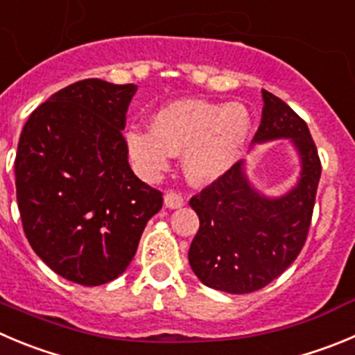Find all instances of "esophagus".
Instances as JSON below:
<instances>
[{
	"label": "esophagus",
	"mask_w": 355,
	"mask_h": 355,
	"mask_svg": "<svg viewBox=\"0 0 355 355\" xmlns=\"http://www.w3.org/2000/svg\"><path fill=\"white\" fill-rule=\"evenodd\" d=\"M164 205H166V208L175 210V208L184 207L185 198L182 196L180 193H177V191H168V193L164 194Z\"/></svg>",
	"instance_id": "esophagus-1"
}]
</instances>
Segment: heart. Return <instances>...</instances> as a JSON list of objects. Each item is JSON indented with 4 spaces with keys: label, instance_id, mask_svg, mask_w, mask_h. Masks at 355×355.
<instances>
[{
    "label": "heart",
    "instance_id": "heart-1",
    "mask_svg": "<svg viewBox=\"0 0 355 355\" xmlns=\"http://www.w3.org/2000/svg\"><path fill=\"white\" fill-rule=\"evenodd\" d=\"M250 129L243 105L175 99L152 115L150 129H129L125 141L135 166L148 180L164 173L173 155L184 152L189 180L210 184L240 161Z\"/></svg>",
    "mask_w": 355,
    "mask_h": 355
}]
</instances>
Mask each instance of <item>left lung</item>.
Instances as JSON below:
<instances>
[{
  "label": "left lung",
  "instance_id": "left-lung-1",
  "mask_svg": "<svg viewBox=\"0 0 355 355\" xmlns=\"http://www.w3.org/2000/svg\"><path fill=\"white\" fill-rule=\"evenodd\" d=\"M263 99L252 144L291 140L301 164L296 185L282 196H266L238 161L189 201L200 217L189 264L205 286L230 294L263 289L294 263L306 240L322 170L306 122L271 92L263 91Z\"/></svg>",
  "mask_w": 355,
  "mask_h": 355
}]
</instances>
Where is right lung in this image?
<instances>
[{
    "label": "right lung",
    "mask_w": 355,
    "mask_h": 355,
    "mask_svg": "<svg viewBox=\"0 0 355 355\" xmlns=\"http://www.w3.org/2000/svg\"><path fill=\"white\" fill-rule=\"evenodd\" d=\"M137 85L85 78L26 122L15 155L22 227L36 256L80 286L125 271L162 194L132 173L122 137Z\"/></svg>",
    "instance_id": "1"
}]
</instances>
